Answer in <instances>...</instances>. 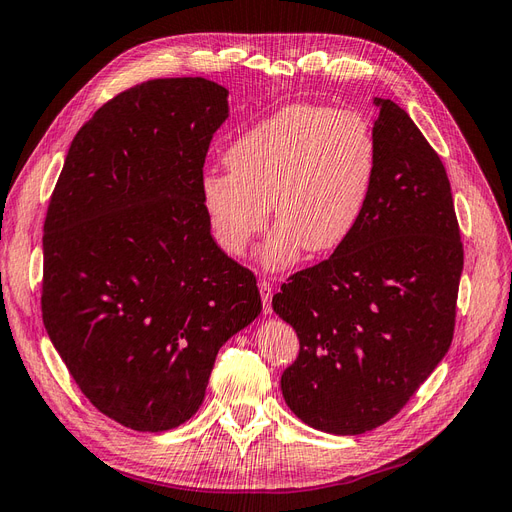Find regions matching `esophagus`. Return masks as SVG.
<instances>
[{
    "instance_id": "1",
    "label": "esophagus",
    "mask_w": 512,
    "mask_h": 512,
    "mask_svg": "<svg viewBox=\"0 0 512 512\" xmlns=\"http://www.w3.org/2000/svg\"><path fill=\"white\" fill-rule=\"evenodd\" d=\"M258 290H260V299H262V312L271 314L273 307H271V299H273V286L267 280H260L258 282Z\"/></svg>"
}]
</instances>
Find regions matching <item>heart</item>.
<instances>
[{
  "label": "heart",
  "mask_w": 512,
  "mask_h": 512,
  "mask_svg": "<svg viewBox=\"0 0 512 512\" xmlns=\"http://www.w3.org/2000/svg\"><path fill=\"white\" fill-rule=\"evenodd\" d=\"M230 173L209 170L200 200L213 239L228 256H243L267 226L262 247L269 269L299 254H329L363 220L378 175V141L354 111L292 104L241 132L226 149Z\"/></svg>",
  "instance_id": "obj_1"
}]
</instances>
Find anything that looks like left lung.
<instances>
[{
    "mask_svg": "<svg viewBox=\"0 0 512 512\" xmlns=\"http://www.w3.org/2000/svg\"><path fill=\"white\" fill-rule=\"evenodd\" d=\"M378 175L350 239L290 275L273 312L297 331L282 374L288 408L309 427L356 436L408 404L455 331L463 245L440 156L393 100L376 98Z\"/></svg>",
    "mask_w": 512,
    "mask_h": 512,
    "instance_id": "1",
    "label": "left lung"
}]
</instances>
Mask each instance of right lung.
I'll return each mask as SVG.
<instances>
[{"mask_svg":"<svg viewBox=\"0 0 512 512\" xmlns=\"http://www.w3.org/2000/svg\"><path fill=\"white\" fill-rule=\"evenodd\" d=\"M228 89L156 79L76 132L44 220L42 320L102 414L136 431L188 421L218 350L262 309L200 200Z\"/></svg>","mask_w":512,"mask_h":512,"instance_id":"right-lung-1","label":"right lung"}]
</instances>
